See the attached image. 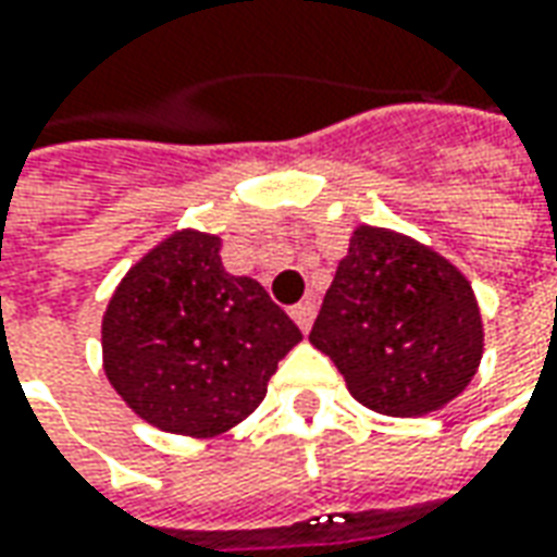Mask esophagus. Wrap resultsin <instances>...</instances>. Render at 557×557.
<instances>
[{
    "instance_id": "1",
    "label": "esophagus",
    "mask_w": 557,
    "mask_h": 557,
    "mask_svg": "<svg viewBox=\"0 0 557 557\" xmlns=\"http://www.w3.org/2000/svg\"><path fill=\"white\" fill-rule=\"evenodd\" d=\"M292 319L298 322V329L301 332H310V325H313V319H317V301L313 298H307V301H301V305L292 307Z\"/></svg>"
}]
</instances>
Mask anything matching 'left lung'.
<instances>
[{"label":"left lung","instance_id":"8db88e82","mask_svg":"<svg viewBox=\"0 0 557 557\" xmlns=\"http://www.w3.org/2000/svg\"><path fill=\"white\" fill-rule=\"evenodd\" d=\"M310 344L368 410L416 419L480 371L485 329L470 280L422 240L361 223L349 235Z\"/></svg>","mask_w":557,"mask_h":557}]
</instances>
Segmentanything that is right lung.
I'll use <instances>...</instances> for the list:
<instances>
[{
    "label": "right lung",
    "instance_id": "add662e5",
    "mask_svg": "<svg viewBox=\"0 0 557 557\" xmlns=\"http://www.w3.org/2000/svg\"><path fill=\"white\" fill-rule=\"evenodd\" d=\"M220 250L213 232H171L123 274L102 317L116 395L147 425L196 441L240 425L301 341L265 286L228 274Z\"/></svg>",
    "mask_w": 557,
    "mask_h": 557
}]
</instances>
